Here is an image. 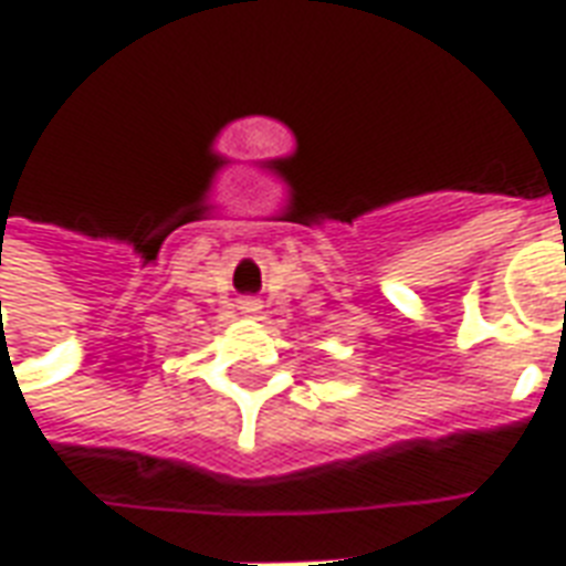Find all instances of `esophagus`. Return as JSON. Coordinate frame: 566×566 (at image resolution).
I'll return each instance as SVG.
<instances>
[{"instance_id": "1", "label": "esophagus", "mask_w": 566, "mask_h": 566, "mask_svg": "<svg viewBox=\"0 0 566 566\" xmlns=\"http://www.w3.org/2000/svg\"><path fill=\"white\" fill-rule=\"evenodd\" d=\"M260 300L258 296H248V300H242V312H248V315H258L260 312Z\"/></svg>"}]
</instances>
